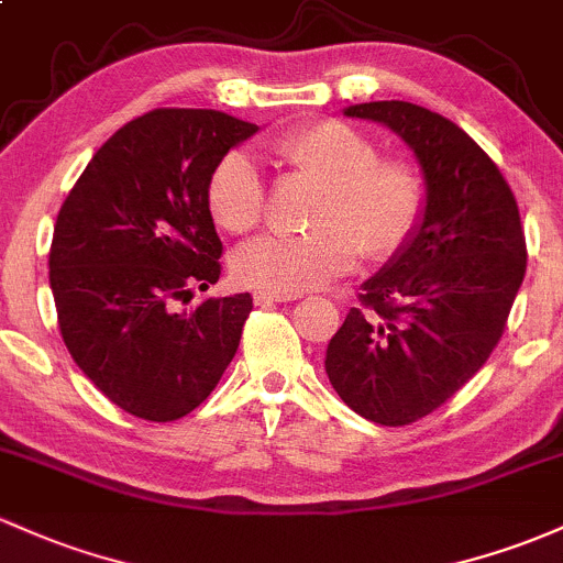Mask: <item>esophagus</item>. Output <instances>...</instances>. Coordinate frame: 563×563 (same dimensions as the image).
<instances>
[{"label": "esophagus", "mask_w": 563, "mask_h": 563, "mask_svg": "<svg viewBox=\"0 0 563 563\" xmlns=\"http://www.w3.org/2000/svg\"><path fill=\"white\" fill-rule=\"evenodd\" d=\"M289 300H298V295H279V292H263L257 289L255 303L257 306H274V303H289Z\"/></svg>", "instance_id": "1"}]
</instances>
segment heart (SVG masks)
<instances>
[{"label": "heart", "instance_id": "b5f03b06", "mask_svg": "<svg viewBox=\"0 0 563 563\" xmlns=\"http://www.w3.org/2000/svg\"><path fill=\"white\" fill-rule=\"evenodd\" d=\"M295 172L322 183L308 233H268L233 255L235 279L252 289L300 295L352 271L362 250L384 260L400 252L424 214V179L413 163L378 158V147L354 125L319 120L287 131L271 144ZM211 220L246 233L263 220L265 183L257 161L231 150L207 177Z\"/></svg>", "mask_w": 563, "mask_h": 563}]
</instances>
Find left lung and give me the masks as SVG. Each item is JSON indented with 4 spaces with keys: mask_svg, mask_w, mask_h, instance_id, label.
Instances as JSON below:
<instances>
[{
    "mask_svg": "<svg viewBox=\"0 0 563 563\" xmlns=\"http://www.w3.org/2000/svg\"><path fill=\"white\" fill-rule=\"evenodd\" d=\"M343 112L395 131L424 174L419 228L362 284L324 360L354 413L405 427L451 400L499 343L526 274L521 214L497 163L443 114L410 101Z\"/></svg>",
    "mask_w": 563,
    "mask_h": 563,
    "instance_id": "left-lung-1",
    "label": "left lung"
}]
</instances>
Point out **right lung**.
Wrapping results in <instances>:
<instances>
[{
    "label": "right lung",
    "instance_id": "1",
    "mask_svg": "<svg viewBox=\"0 0 563 563\" xmlns=\"http://www.w3.org/2000/svg\"><path fill=\"white\" fill-rule=\"evenodd\" d=\"M255 123L217 110H153L114 131L58 211L51 289L86 376L125 413L174 421L196 410L239 349L252 295L209 298L222 241L207 177Z\"/></svg>",
    "mask_w": 563,
    "mask_h": 563
}]
</instances>
